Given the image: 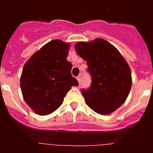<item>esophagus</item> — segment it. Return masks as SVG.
Segmentation results:
<instances>
[{
  "mask_svg": "<svg viewBox=\"0 0 153 153\" xmlns=\"http://www.w3.org/2000/svg\"><path fill=\"white\" fill-rule=\"evenodd\" d=\"M76 79H77V81L79 82V83H80V82H81V76H78L77 77H76Z\"/></svg>",
  "mask_w": 153,
  "mask_h": 153,
  "instance_id": "obj_1",
  "label": "esophagus"
}]
</instances>
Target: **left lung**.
Here are the masks:
<instances>
[{"label": "left lung", "mask_w": 153, "mask_h": 153, "mask_svg": "<svg viewBox=\"0 0 153 153\" xmlns=\"http://www.w3.org/2000/svg\"><path fill=\"white\" fill-rule=\"evenodd\" d=\"M91 76L88 89H81L86 103L96 113L109 114L122 106L132 86L131 70L118 50L102 39L75 45Z\"/></svg>", "instance_id": "8db88e82"}]
</instances>
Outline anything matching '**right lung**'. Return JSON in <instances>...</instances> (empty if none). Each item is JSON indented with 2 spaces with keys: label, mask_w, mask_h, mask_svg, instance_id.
Segmentation results:
<instances>
[{
  "label": "right lung",
  "mask_w": 153,
  "mask_h": 153,
  "mask_svg": "<svg viewBox=\"0 0 153 153\" xmlns=\"http://www.w3.org/2000/svg\"><path fill=\"white\" fill-rule=\"evenodd\" d=\"M70 44L53 40L42 47L27 60L21 76L24 100L36 114L48 115L63 103V98L78 81L71 74L67 60Z\"/></svg>",
  "instance_id": "add662e5"
}]
</instances>
